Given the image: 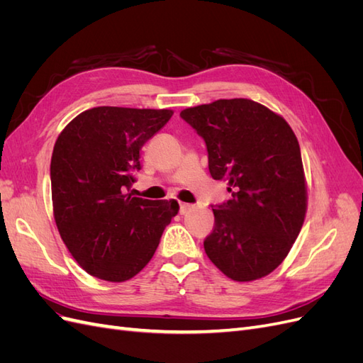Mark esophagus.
<instances>
[{"mask_svg": "<svg viewBox=\"0 0 363 363\" xmlns=\"http://www.w3.org/2000/svg\"><path fill=\"white\" fill-rule=\"evenodd\" d=\"M192 208V204H189V203H180V213L182 215H184V213H188L189 211Z\"/></svg>", "mask_w": 363, "mask_h": 363, "instance_id": "1", "label": "esophagus"}]
</instances>
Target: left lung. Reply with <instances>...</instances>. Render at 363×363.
Returning <instances> with one entry per match:
<instances>
[{
    "instance_id": "8db88e82",
    "label": "left lung",
    "mask_w": 363,
    "mask_h": 363,
    "mask_svg": "<svg viewBox=\"0 0 363 363\" xmlns=\"http://www.w3.org/2000/svg\"><path fill=\"white\" fill-rule=\"evenodd\" d=\"M180 116L203 138L212 179L227 182L232 194L212 206L207 257L236 281L268 276L288 256L306 215L301 152L292 128L245 98L189 107Z\"/></svg>"
}]
</instances>
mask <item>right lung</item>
Listing matches in <instances>:
<instances>
[{"instance_id": "obj_1", "label": "right lung", "mask_w": 363, "mask_h": 363, "mask_svg": "<svg viewBox=\"0 0 363 363\" xmlns=\"http://www.w3.org/2000/svg\"><path fill=\"white\" fill-rule=\"evenodd\" d=\"M172 111L94 107L75 116L52 150L54 219L65 245L94 277L125 281L151 260L177 201L130 192L140 150Z\"/></svg>"}]
</instances>
